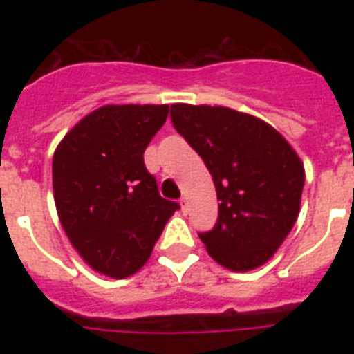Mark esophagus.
<instances>
[{"label":"esophagus","instance_id":"obj_1","mask_svg":"<svg viewBox=\"0 0 354 354\" xmlns=\"http://www.w3.org/2000/svg\"><path fill=\"white\" fill-rule=\"evenodd\" d=\"M180 207H182L183 213H187V202H185V198L180 200Z\"/></svg>","mask_w":354,"mask_h":354}]
</instances>
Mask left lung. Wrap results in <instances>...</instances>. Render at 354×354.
Returning <instances> with one entry per match:
<instances>
[{
	"label": "left lung",
	"instance_id": "8db88e82",
	"mask_svg": "<svg viewBox=\"0 0 354 354\" xmlns=\"http://www.w3.org/2000/svg\"><path fill=\"white\" fill-rule=\"evenodd\" d=\"M172 124L209 169L218 218L200 233L205 250L232 272L274 257L299 215L305 167L290 143L263 119L207 104H172Z\"/></svg>",
	"mask_w": 354,
	"mask_h": 354
}]
</instances>
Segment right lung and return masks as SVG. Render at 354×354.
<instances>
[{"label":"right lung","instance_id":"right-lung-1","mask_svg":"<svg viewBox=\"0 0 354 354\" xmlns=\"http://www.w3.org/2000/svg\"><path fill=\"white\" fill-rule=\"evenodd\" d=\"M167 104H106L80 119L53 156V193L69 242L91 268L133 275L180 207L161 198L143 152Z\"/></svg>","mask_w":354,"mask_h":354}]
</instances>
